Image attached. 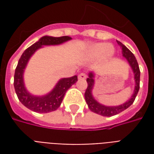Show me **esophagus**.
Listing matches in <instances>:
<instances>
[{
  "instance_id": "obj_1",
  "label": "esophagus",
  "mask_w": 154,
  "mask_h": 154,
  "mask_svg": "<svg viewBox=\"0 0 154 154\" xmlns=\"http://www.w3.org/2000/svg\"><path fill=\"white\" fill-rule=\"evenodd\" d=\"M87 77V74L85 73V72H82V73H80L78 75V78H79V79H86Z\"/></svg>"
}]
</instances>
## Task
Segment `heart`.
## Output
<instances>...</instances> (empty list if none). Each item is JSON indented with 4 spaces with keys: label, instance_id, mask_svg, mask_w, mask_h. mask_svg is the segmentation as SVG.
<instances>
[{
    "label": "heart",
    "instance_id": "b5f03b06",
    "mask_svg": "<svg viewBox=\"0 0 154 154\" xmlns=\"http://www.w3.org/2000/svg\"><path fill=\"white\" fill-rule=\"evenodd\" d=\"M90 53L93 57H99L104 54L106 57H110L113 54V49L106 44H97L91 48Z\"/></svg>",
    "mask_w": 154,
    "mask_h": 154
}]
</instances>
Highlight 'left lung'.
I'll return each mask as SVG.
<instances>
[{
	"instance_id": "obj_1",
	"label": "left lung",
	"mask_w": 154,
	"mask_h": 154,
	"mask_svg": "<svg viewBox=\"0 0 154 154\" xmlns=\"http://www.w3.org/2000/svg\"><path fill=\"white\" fill-rule=\"evenodd\" d=\"M118 44H119L121 48H122V53L124 57H125L126 59L128 60L129 63L130 64V66L132 67L133 71H134V79H135V89L134 91L132 97L129 99L127 102L125 104H123L121 106H105L103 105H100L97 101L94 100L93 97L91 95V90L93 88L94 85V79H93V74L91 72L89 74V77H87V82L88 86L86 91H85V99L87 101L88 107L92 112L100 115V116H116L117 114L122 112L125 110H126L127 108H129L135 100L136 96L139 92V82H140V70H139V64L138 62L136 60L134 55L132 54V52L129 50V48L122 44L119 41H117Z\"/></svg>"
}]
</instances>
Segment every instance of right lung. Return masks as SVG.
Wrapping results in <instances>:
<instances>
[{"label":"right lung","instance_id":"right-lung-1","mask_svg":"<svg viewBox=\"0 0 154 154\" xmlns=\"http://www.w3.org/2000/svg\"><path fill=\"white\" fill-rule=\"evenodd\" d=\"M71 39L68 36L50 37L44 36L23 53L15 68L14 76V87L19 100L25 107L38 113H48L56 110L60 106L64 95L69 88L77 81V76L61 79L54 90L44 97H34L25 90L23 82V72L31 55L43 45L59 44Z\"/></svg>","mask_w":154,"mask_h":154}]
</instances>
